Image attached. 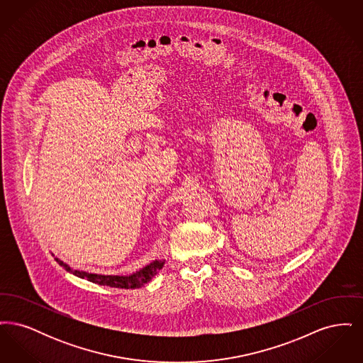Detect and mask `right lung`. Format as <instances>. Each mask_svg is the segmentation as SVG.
Returning a JSON list of instances; mask_svg holds the SVG:
<instances>
[{
    "label": "right lung",
    "mask_w": 363,
    "mask_h": 363,
    "mask_svg": "<svg viewBox=\"0 0 363 363\" xmlns=\"http://www.w3.org/2000/svg\"><path fill=\"white\" fill-rule=\"evenodd\" d=\"M55 261L62 268H65L68 272H72L76 277L86 279L88 281H92V283H96V284H101V286H110V287H117V289H138V287L147 284L164 265V259H154L152 262H150L148 265H145L140 271H136L135 274L121 277V275L88 274L84 271L72 269L68 264H65L64 261H61L60 259H55Z\"/></svg>",
    "instance_id": "add662e5"
}]
</instances>
